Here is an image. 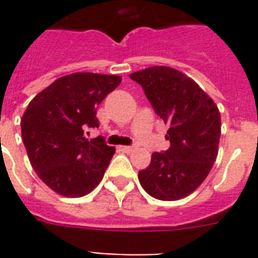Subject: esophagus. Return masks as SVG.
<instances>
[{"instance_id": "esophagus-1", "label": "esophagus", "mask_w": 258, "mask_h": 258, "mask_svg": "<svg viewBox=\"0 0 258 258\" xmlns=\"http://www.w3.org/2000/svg\"><path fill=\"white\" fill-rule=\"evenodd\" d=\"M120 150L123 153H131L134 150L133 146H120Z\"/></svg>"}]
</instances>
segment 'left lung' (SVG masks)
<instances>
[{"instance_id":"obj_1","label":"left lung","mask_w":258,"mask_h":258,"mask_svg":"<svg viewBox=\"0 0 258 258\" xmlns=\"http://www.w3.org/2000/svg\"><path fill=\"white\" fill-rule=\"evenodd\" d=\"M141 84L157 115L169 124L170 147L154 153L138 174L142 187L161 201L191 194L216 162L221 115L213 99L192 79L170 67H151L130 75Z\"/></svg>"}]
</instances>
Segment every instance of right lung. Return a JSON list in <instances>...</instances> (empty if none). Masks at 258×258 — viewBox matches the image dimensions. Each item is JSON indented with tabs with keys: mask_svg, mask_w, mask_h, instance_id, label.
Listing matches in <instances>:
<instances>
[{
	"mask_svg": "<svg viewBox=\"0 0 258 258\" xmlns=\"http://www.w3.org/2000/svg\"><path fill=\"white\" fill-rule=\"evenodd\" d=\"M120 82L116 75H67L26 107L21 134L30 165L60 196H86L103 179L115 147L105 145L103 137L88 141L84 128L99 127L97 105Z\"/></svg>",
	"mask_w": 258,
	"mask_h": 258,
	"instance_id": "right-lung-1",
	"label": "right lung"
}]
</instances>
